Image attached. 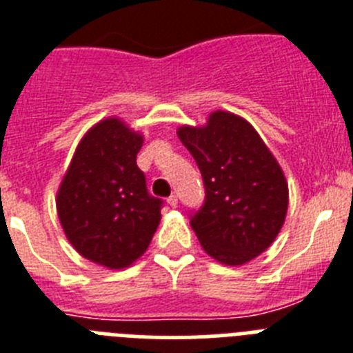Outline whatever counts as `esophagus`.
Returning a JSON list of instances; mask_svg holds the SVG:
<instances>
[{"label":"esophagus","mask_w":353,"mask_h":353,"mask_svg":"<svg viewBox=\"0 0 353 353\" xmlns=\"http://www.w3.org/2000/svg\"><path fill=\"white\" fill-rule=\"evenodd\" d=\"M167 202L170 208H177V195H170V197L167 199Z\"/></svg>","instance_id":"obj_1"}]
</instances>
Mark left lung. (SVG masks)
<instances>
[{"label":"left lung","mask_w":353,"mask_h":353,"mask_svg":"<svg viewBox=\"0 0 353 353\" xmlns=\"http://www.w3.org/2000/svg\"><path fill=\"white\" fill-rule=\"evenodd\" d=\"M177 137L197 161L206 201L190 220L214 261L241 266L274 243L286 220L288 181L249 121L210 113L204 125H181Z\"/></svg>","instance_id":"8db88e82"}]
</instances>
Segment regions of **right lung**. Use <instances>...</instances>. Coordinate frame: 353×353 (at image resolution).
I'll use <instances>...</instances> for the list:
<instances>
[{
    "label": "right lung",
    "instance_id": "right-lung-1",
    "mask_svg": "<svg viewBox=\"0 0 353 353\" xmlns=\"http://www.w3.org/2000/svg\"><path fill=\"white\" fill-rule=\"evenodd\" d=\"M143 134L119 117L94 124L79 140L57 192V213L79 256L108 270L133 265L161 220L137 167Z\"/></svg>",
    "mask_w": 353,
    "mask_h": 353
}]
</instances>
